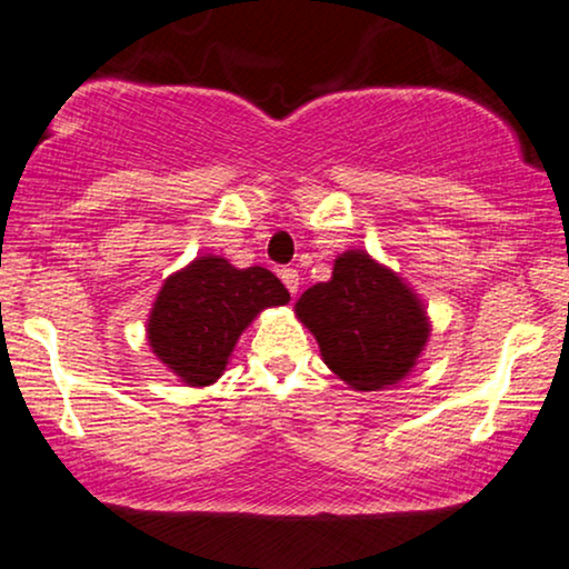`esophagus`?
I'll return each mask as SVG.
<instances>
[{"label":"esophagus","mask_w":569,"mask_h":569,"mask_svg":"<svg viewBox=\"0 0 569 569\" xmlns=\"http://www.w3.org/2000/svg\"><path fill=\"white\" fill-rule=\"evenodd\" d=\"M280 280H283L286 289H289L291 297H297V293H299V283H301L299 270H293V268H283V270H280Z\"/></svg>","instance_id":"1"}]
</instances>
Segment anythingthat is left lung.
I'll list each match as a JSON object with an SVG mask.
<instances>
[{
	"instance_id": "obj_1",
	"label": "left lung",
	"mask_w": 569,
	"mask_h": 569,
	"mask_svg": "<svg viewBox=\"0 0 569 569\" xmlns=\"http://www.w3.org/2000/svg\"><path fill=\"white\" fill-rule=\"evenodd\" d=\"M297 315L318 338L328 368L355 391L407 378L430 333L417 293L362 249L343 251L333 278L301 293Z\"/></svg>"
}]
</instances>
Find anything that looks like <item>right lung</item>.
<instances>
[{"label": "right lung", "mask_w": 569, "mask_h": 569, "mask_svg": "<svg viewBox=\"0 0 569 569\" xmlns=\"http://www.w3.org/2000/svg\"><path fill=\"white\" fill-rule=\"evenodd\" d=\"M289 299L270 270H239L222 257H199L157 293L147 322L149 347L183 383L210 386L222 376L249 322L264 307Z\"/></svg>", "instance_id": "1"}]
</instances>
